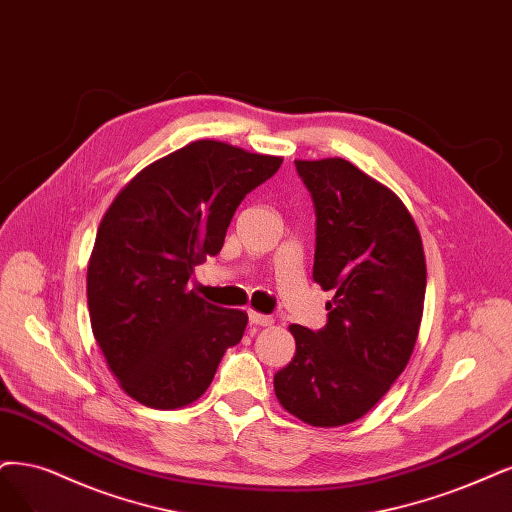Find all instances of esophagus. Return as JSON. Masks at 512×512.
<instances>
[{
    "label": "esophagus",
    "instance_id": "34e87169",
    "mask_svg": "<svg viewBox=\"0 0 512 512\" xmlns=\"http://www.w3.org/2000/svg\"><path fill=\"white\" fill-rule=\"evenodd\" d=\"M249 320H251V325H257V327H272L274 325L272 316L255 312V310H249Z\"/></svg>",
    "mask_w": 512,
    "mask_h": 512
}]
</instances>
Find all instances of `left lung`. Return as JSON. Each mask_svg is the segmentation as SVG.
<instances>
[{
    "label": "left lung",
    "mask_w": 512,
    "mask_h": 512,
    "mask_svg": "<svg viewBox=\"0 0 512 512\" xmlns=\"http://www.w3.org/2000/svg\"><path fill=\"white\" fill-rule=\"evenodd\" d=\"M316 208L312 278L323 331L291 325L293 361L274 375L278 403L297 420L335 428L363 418L411 358L426 293L418 225L390 187L344 158L295 160Z\"/></svg>",
    "instance_id": "8db88e82"
}]
</instances>
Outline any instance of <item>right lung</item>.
Instances as JSON below:
<instances>
[{
	"mask_svg": "<svg viewBox=\"0 0 512 512\" xmlns=\"http://www.w3.org/2000/svg\"><path fill=\"white\" fill-rule=\"evenodd\" d=\"M280 156L200 139L145 166L113 198L88 259L92 335L120 388L151 409H181L211 386L249 323L187 287L217 255L242 198Z\"/></svg>",
	"mask_w": 512,
	"mask_h": 512,
	"instance_id": "obj_1",
	"label": "right lung"
}]
</instances>
